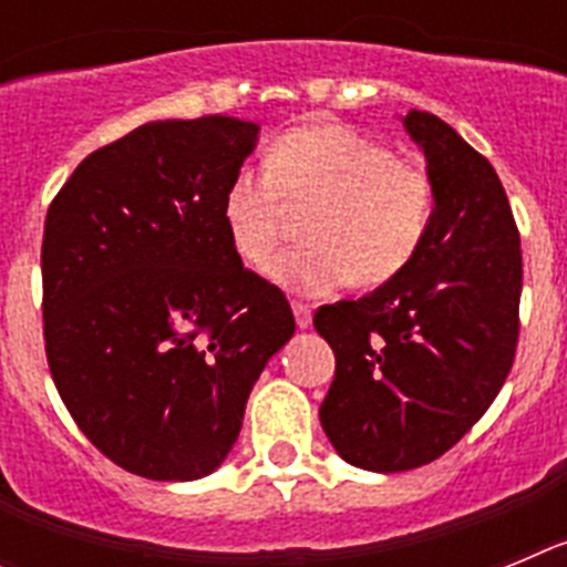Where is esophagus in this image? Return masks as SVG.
<instances>
[{
	"mask_svg": "<svg viewBox=\"0 0 567 567\" xmlns=\"http://www.w3.org/2000/svg\"><path fill=\"white\" fill-rule=\"evenodd\" d=\"M292 312H295V323H298L300 329L312 327V307H307V303H300V300H295Z\"/></svg>",
	"mask_w": 567,
	"mask_h": 567,
	"instance_id": "34e87169",
	"label": "esophagus"
}]
</instances>
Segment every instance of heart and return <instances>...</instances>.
Masks as SVG:
<instances>
[{
  "label": "heart",
  "instance_id": "heart-1",
  "mask_svg": "<svg viewBox=\"0 0 567 567\" xmlns=\"http://www.w3.org/2000/svg\"><path fill=\"white\" fill-rule=\"evenodd\" d=\"M289 207H315L303 227L309 244L275 260V284L300 295H329L349 280L374 289L400 278L423 252L437 187L423 167L398 162L358 130L307 124L280 135L267 167L244 164L224 189L221 218L240 260L267 264Z\"/></svg>",
  "mask_w": 567,
  "mask_h": 567
}]
</instances>
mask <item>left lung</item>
Returning <instances> with one entry per match:
<instances>
[{
  "label": "left lung",
  "instance_id": "left-lung-1",
  "mask_svg": "<svg viewBox=\"0 0 567 567\" xmlns=\"http://www.w3.org/2000/svg\"><path fill=\"white\" fill-rule=\"evenodd\" d=\"M405 130L437 187L423 252L392 284L315 312L334 380L320 425L346 463L394 474L443 457L503 389L519 338L523 249L485 155L443 118Z\"/></svg>",
  "mask_w": 567,
  "mask_h": 567
}]
</instances>
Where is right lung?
<instances>
[{
    "mask_svg": "<svg viewBox=\"0 0 567 567\" xmlns=\"http://www.w3.org/2000/svg\"><path fill=\"white\" fill-rule=\"evenodd\" d=\"M258 124L202 115L90 153L44 218V352L70 417L147 480L207 477L255 380L295 332L287 295L240 264L221 198Z\"/></svg>",
    "mask_w": 567,
    "mask_h": 567,
    "instance_id": "1",
    "label": "right lung"
}]
</instances>
